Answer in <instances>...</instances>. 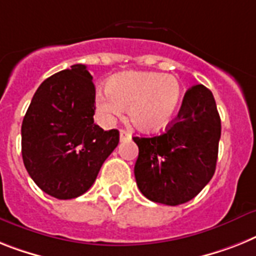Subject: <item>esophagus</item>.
I'll return each mask as SVG.
<instances>
[{"label": "esophagus", "mask_w": 256, "mask_h": 256, "mask_svg": "<svg viewBox=\"0 0 256 256\" xmlns=\"http://www.w3.org/2000/svg\"><path fill=\"white\" fill-rule=\"evenodd\" d=\"M120 139H121V142L130 140V139H132V134H130L128 130H121V132H120Z\"/></svg>", "instance_id": "1"}]
</instances>
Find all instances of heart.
I'll return each mask as SVG.
<instances>
[{
    "label": "heart",
    "mask_w": 256,
    "mask_h": 256,
    "mask_svg": "<svg viewBox=\"0 0 256 256\" xmlns=\"http://www.w3.org/2000/svg\"><path fill=\"white\" fill-rule=\"evenodd\" d=\"M182 86L176 76L152 72H128L109 80L98 94L96 109L106 122L128 108V120L142 132H158L170 122L181 102Z\"/></svg>",
    "instance_id": "1"
}]
</instances>
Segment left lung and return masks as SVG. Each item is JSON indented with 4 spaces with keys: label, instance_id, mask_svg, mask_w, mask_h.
Wrapping results in <instances>:
<instances>
[{
    "label": "left lung",
    "instance_id": "obj_1",
    "mask_svg": "<svg viewBox=\"0 0 256 256\" xmlns=\"http://www.w3.org/2000/svg\"><path fill=\"white\" fill-rule=\"evenodd\" d=\"M221 121L212 92L196 84L184 96L176 120L156 136H134V174L147 199L178 206L196 196L214 177Z\"/></svg>",
    "mask_w": 256,
    "mask_h": 256
}]
</instances>
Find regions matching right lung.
Returning <instances> with one entry per match:
<instances>
[{
    "mask_svg": "<svg viewBox=\"0 0 256 256\" xmlns=\"http://www.w3.org/2000/svg\"><path fill=\"white\" fill-rule=\"evenodd\" d=\"M95 95L87 66L72 65L42 82L23 118V162L50 196L84 194L118 146V130L94 124Z\"/></svg>",
    "mask_w": 256,
    "mask_h": 256,
    "instance_id": "add662e5",
    "label": "right lung"
}]
</instances>
